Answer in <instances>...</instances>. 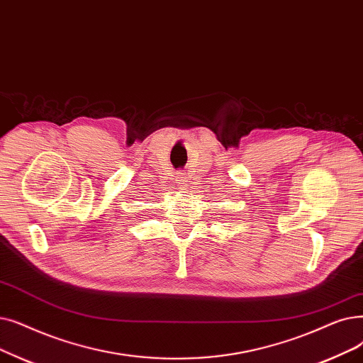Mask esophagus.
Returning a JSON list of instances; mask_svg holds the SVG:
<instances>
[{
	"mask_svg": "<svg viewBox=\"0 0 363 363\" xmlns=\"http://www.w3.org/2000/svg\"><path fill=\"white\" fill-rule=\"evenodd\" d=\"M186 182H188V177H186V173H184V172H179L178 175H177V184H178V185H181V186H186Z\"/></svg>",
	"mask_w": 363,
	"mask_h": 363,
	"instance_id": "1",
	"label": "esophagus"
}]
</instances>
